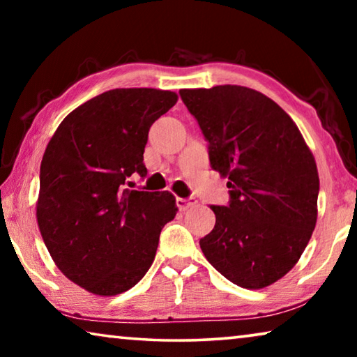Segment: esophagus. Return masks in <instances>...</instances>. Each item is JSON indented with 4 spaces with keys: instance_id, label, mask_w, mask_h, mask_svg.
I'll use <instances>...</instances> for the list:
<instances>
[{
    "instance_id": "1",
    "label": "esophagus",
    "mask_w": 357,
    "mask_h": 357,
    "mask_svg": "<svg viewBox=\"0 0 357 357\" xmlns=\"http://www.w3.org/2000/svg\"><path fill=\"white\" fill-rule=\"evenodd\" d=\"M197 203L195 198H176V206L181 209V211H185L189 209L190 206H193V204Z\"/></svg>"
}]
</instances>
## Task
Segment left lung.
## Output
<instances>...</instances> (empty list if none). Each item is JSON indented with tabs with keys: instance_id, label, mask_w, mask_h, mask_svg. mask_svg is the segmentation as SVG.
<instances>
[{
	"instance_id": "1",
	"label": "left lung",
	"mask_w": 357,
	"mask_h": 357,
	"mask_svg": "<svg viewBox=\"0 0 357 357\" xmlns=\"http://www.w3.org/2000/svg\"><path fill=\"white\" fill-rule=\"evenodd\" d=\"M179 94L206 138L211 167L228 178L229 202L211 206L215 225L200 239L204 257L234 285H273L315 229V157L294 121L255 89L220 84Z\"/></svg>"
}]
</instances>
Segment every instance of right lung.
Masks as SVG:
<instances>
[{
	"label": "right lung",
	"mask_w": 357,
	"mask_h": 357,
	"mask_svg": "<svg viewBox=\"0 0 357 357\" xmlns=\"http://www.w3.org/2000/svg\"><path fill=\"white\" fill-rule=\"evenodd\" d=\"M176 100L162 89H110L70 112L47 144L38 225L58 269L89 293L114 296L137 285L176 215L173 193L126 187L132 174H148L149 128Z\"/></svg>",
	"instance_id": "right-lung-1"
}]
</instances>
